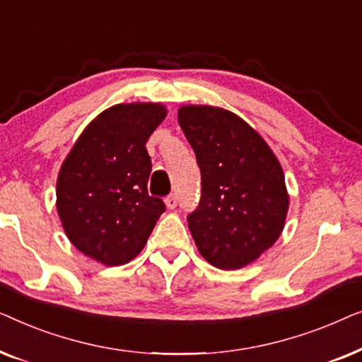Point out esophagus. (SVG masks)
I'll use <instances>...</instances> for the list:
<instances>
[{
  "label": "esophagus",
  "mask_w": 362,
  "mask_h": 362,
  "mask_svg": "<svg viewBox=\"0 0 362 362\" xmlns=\"http://www.w3.org/2000/svg\"><path fill=\"white\" fill-rule=\"evenodd\" d=\"M165 202H166V207L168 209H175L176 207V204H177V201H176V196H168L166 199H165Z\"/></svg>",
  "instance_id": "34e87169"
}]
</instances>
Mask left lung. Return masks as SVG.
Instances as JSON below:
<instances>
[{
    "label": "left lung",
    "instance_id": "left-lung-1",
    "mask_svg": "<svg viewBox=\"0 0 362 362\" xmlns=\"http://www.w3.org/2000/svg\"><path fill=\"white\" fill-rule=\"evenodd\" d=\"M177 122L196 153L201 201L187 226L201 255L222 270L252 264L279 239L288 212L280 161L235 113L185 105Z\"/></svg>",
    "mask_w": 362,
    "mask_h": 362
}]
</instances>
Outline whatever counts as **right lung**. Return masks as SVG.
Listing matches in <instances>:
<instances>
[{"mask_svg": "<svg viewBox=\"0 0 362 362\" xmlns=\"http://www.w3.org/2000/svg\"><path fill=\"white\" fill-rule=\"evenodd\" d=\"M161 103H120L88 123L57 177V214L77 250L107 267L145 247L165 202L148 194L146 141L165 120Z\"/></svg>", "mask_w": 362, "mask_h": 362, "instance_id": "obj_1", "label": "right lung"}]
</instances>
